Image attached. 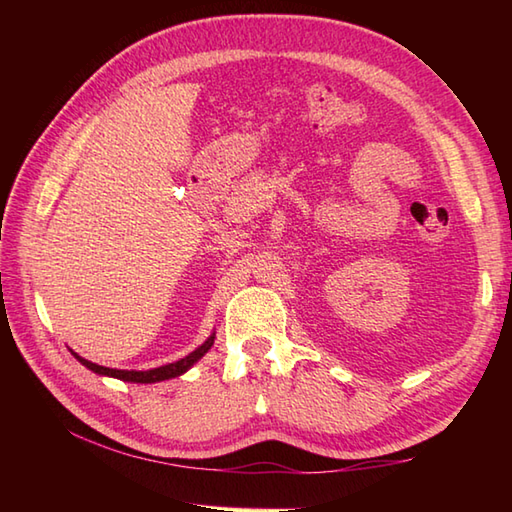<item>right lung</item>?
Masks as SVG:
<instances>
[{
	"label": "right lung",
	"mask_w": 512,
	"mask_h": 512,
	"mask_svg": "<svg viewBox=\"0 0 512 512\" xmlns=\"http://www.w3.org/2000/svg\"><path fill=\"white\" fill-rule=\"evenodd\" d=\"M215 341V332L206 339L198 350H193L189 356L180 358V361L176 363H169V365H162V367H154V369H147V372H136V369H112V367H103V365H96L92 361H88V358L79 356L76 352L74 358L79 361L81 365H85L88 369H92L94 374L99 376H112V378H118V380H125V383H160V380H169V378H176V376H182L187 369H191L195 363L200 361V358L211 350V345Z\"/></svg>",
	"instance_id": "right-lung-1"
}]
</instances>
